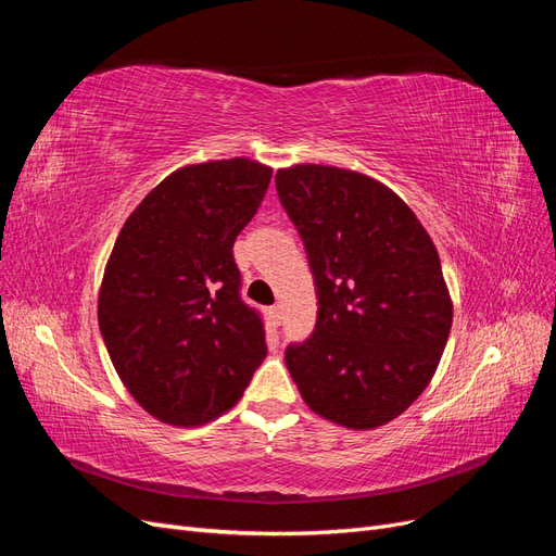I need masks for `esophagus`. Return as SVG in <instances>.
Returning <instances> with one entry per match:
<instances>
[{
	"label": "esophagus",
	"mask_w": 556,
	"mask_h": 556,
	"mask_svg": "<svg viewBox=\"0 0 556 556\" xmlns=\"http://www.w3.org/2000/svg\"><path fill=\"white\" fill-rule=\"evenodd\" d=\"M271 319L276 325H280V319H282V306L280 304H276L274 308H271Z\"/></svg>",
	"instance_id": "obj_1"
}]
</instances>
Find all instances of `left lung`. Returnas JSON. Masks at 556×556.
<instances>
[{
	"label": "left lung",
	"instance_id": "1",
	"mask_svg": "<svg viewBox=\"0 0 556 556\" xmlns=\"http://www.w3.org/2000/svg\"><path fill=\"white\" fill-rule=\"evenodd\" d=\"M276 190L317 292L311 339L285 350L306 406L345 429L392 422L425 392L452 299L431 237L396 192L325 164L278 169Z\"/></svg>",
	"mask_w": 556,
	"mask_h": 556
}]
</instances>
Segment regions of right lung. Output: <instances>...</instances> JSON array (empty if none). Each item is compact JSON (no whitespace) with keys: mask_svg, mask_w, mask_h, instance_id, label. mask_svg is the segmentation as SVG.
I'll return each instance as SVG.
<instances>
[{"mask_svg":"<svg viewBox=\"0 0 556 556\" xmlns=\"http://www.w3.org/2000/svg\"><path fill=\"white\" fill-rule=\"evenodd\" d=\"M271 174L248 157L180 166L117 233L99 331L127 392L164 425L213 422L237 406L266 357L231 248Z\"/></svg>","mask_w":556,"mask_h":556,"instance_id":"add662e5","label":"right lung"}]
</instances>
